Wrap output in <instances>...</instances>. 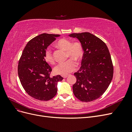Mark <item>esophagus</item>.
<instances>
[{
  "instance_id": "esophagus-1",
  "label": "esophagus",
  "mask_w": 132,
  "mask_h": 132,
  "mask_svg": "<svg viewBox=\"0 0 132 132\" xmlns=\"http://www.w3.org/2000/svg\"><path fill=\"white\" fill-rule=\"evenodd\" d=\"M63 77L64 78H67V77H68V75H64V76H63Z\"/></svg>"
}]
</instances>
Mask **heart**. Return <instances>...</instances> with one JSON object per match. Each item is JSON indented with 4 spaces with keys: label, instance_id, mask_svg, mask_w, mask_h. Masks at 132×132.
<instances>
[{
    "label": "heart",
    "instance_id": "heart-1",
    "mask_svg": "<svg viewBox=\"0 0 132 132\" xmlns=\"http://www.w3.org/2000/svg\"><path fill=\"white\" fill-rule=\"evenodd\" d=\"M57 47L67 51V57L70 58L67 61L59 63L54 68V71L55 74L61 75H66L76 69L77 64L75 61L79 62L83 57L84 49L82 44L79 41L72 42L70 39L68 38H61L56 43ZM44 58L45 61L53 65L55 63V59L54 58L52 51L48 48L45 51Z\"/></svg>",
    "mask_w": 132,
    "mask_h": 132
}]
</instances>
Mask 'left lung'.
I'll list each match as a JSON object with an SVG mask.
<instances>
[{"mask_svg":"<svg viewBox=\"0 0 132 132\" xmlns=\"http://www.w3.org/2000/svg\"><path fill=\"white\" fill-rule=\"evenodd\" d=\"M82 44L84 54L81 66L74 73L77 81L73 86L75 96L82 102H90L104 94L113 75V66L105 44L89 32L71 34Z\"/></svg>","mask_w":132,"mask_h":132,"instance_id":"8db88e82","label":"left lung"}]
</instances>
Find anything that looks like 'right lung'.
Masks as SVG:
<instances>
[{"label":"right lung","mask_w":132,"mask_h":132,"mask_svg":"<svg viewBox=\"0 0 132 132\" xmlns=\"http://www.w3.org/2000/svg\"><path fill=\"white\" fill-rule=\"evenodd\" d=\"M59 35L42 34L28 42L18 63V75L21 85L30 96L48 101L57 93L58 82L63 78L51 77V67L44 58L45 51Z\"/></svg>","instance_id":"right-lung-1"}]
</instances>
